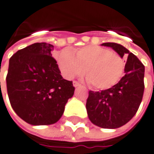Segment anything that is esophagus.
Masks as SVG:
<instances>
[{
	"mask_svg": "<svg viewBox=\"0 0 154 154\" xmlns=\"http://www.w3.org/2000/svg\"><path fill=\"white\" fill-rule=\"evenodd\" d=\"M73 86H74L75 88H77V87H79V86H80V84H78L77 81H74V82H73Z\"/></svg>",
	"mask_w": 154,
	"mask_h": 154,
	"instance_id": "obj_1",
	"label": "esophagus"
}]
</instances>
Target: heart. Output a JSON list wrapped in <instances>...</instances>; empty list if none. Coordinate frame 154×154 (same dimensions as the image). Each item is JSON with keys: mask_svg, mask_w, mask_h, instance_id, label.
<instances>
[{"mask_svg": "<svg viewBox=\"0 0 154 154\" xmlns=\"http://www.w3.org/2000/svg\"><path fill=\"white\" fill-rule=\"evenodd\" d=\"M57 64L66 79L84 72L87 81L97 90H107L120 81L124 71L123 59L110 50L97 45H87L75 51H58Z\"/></svg>", "mask_w": 154, "mask_h": 154, "instance_id": "heart-1", "label": "heart"}]
</instances>
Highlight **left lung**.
<instances>
[{"instance_id":"obj_1","label":"left lung","mask_w":154,"mask_h":154,"mask_svg":"<svg viewBox=\"0 0 154 154\" xmlns=\"http://www.w3.org/2000/svg\"><path fill=\"white\" fill-rule=\"evenodd\" d=\"M119 56H128L125 75L108 90L90 91L86 109L90 122L103 128H118L128 123L136 114L144 93L145 66L135 55L116 43H103Z\"/></svg>"}]
</instances>
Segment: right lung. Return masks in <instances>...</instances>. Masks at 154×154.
I'll use <instances>...</instances> for the list:
<instances>
[{
  "mask_svg": "<svg viewBox=\"0 0 154 154\" xmlns=\"http://www.w3.org/2000/svg\"><path fill=\"white\" fill-rule=\"evenodd\" d=\"M53 49L51 44L34 43L9 59L6 80L11 106L33 126L56 123L74 95L72 82L63 78L51 57Z\"/></svg>",
  "mask_w": 154,
  "mask_h": 154,
  "instance_id": "right-lung-1",
  "label": "right lung"
}]
</instances>
